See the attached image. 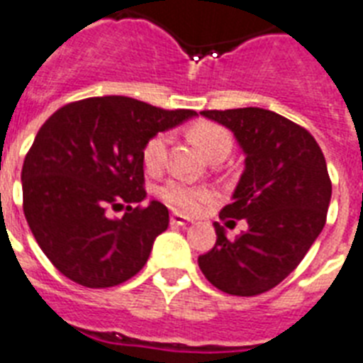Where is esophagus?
Wrapping results in <instances>:
<instances>
[{
  "mask_svg": "<svg viewBox=\"0 0 363 363\" xmlns=\"http://www.w3.org/2000/svg\"><path fill=\"white\" fill-rule=\"evenodd\" d=\"M191 220L186 216H182V214H179V212H173L172 214V223L173 225H184V223H190Z\"/></svg>",
  "mask_w": 363,
  "mask_h": 363,
  "instance_id": "esophagus-1",
  "label": "esophagus"
}]
</instances>
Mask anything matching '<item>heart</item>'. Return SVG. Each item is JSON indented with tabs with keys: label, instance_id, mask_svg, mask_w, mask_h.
I'll list each match as a JSON object with an SVG mask.
<instances>
[{
	"label": "heart",
	"instance_id": "1",
	"mask_svg": "<svg viewBox=\"0 0 363 363\" xmlns=\"http://www.w3.org/2000/svg\"><path fill=\"white\" fill-rule=\"evenodd\" d=\"M190 138L207 158L212 152L231 151V135L223 126L216 125V123H205V121L197 123L191 126ZM167 143H169V135L166 132H158L147 140V143L143 145V152H141L147 172L155 173L164 166ZM160 196L169 205L186 212H199L212 199V194L207 188L190 186L182 181H169L167 184H164L160 188Z\"/></svg>",
	"mask_w": 363,
	"mask_h": 363
}]
</instances>
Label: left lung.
<instances>
[{
    "label": "left lung",
    "instance_id": "1",
    "mask_svg": "<svg viewBox=\"0 0 363 363\" xmlns=\"http://www.w3.org/2000/svg\"><path fill=\"white\" fill-rule=\"evenodd\" d=\"M201 115L229 128L242 149L244 172L220 218L246 220L248 229L228 238L216 222V244L197 263L223 293H267L298 267L325 228L332 197L325 155L306 128L270 110Z\"/></svg>",
    "mask_w": 363,
    "mask_h": 363
}]
</instances>
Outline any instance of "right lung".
Here are the masks:
<instances>
[{"label": "right lung", "mask_w": 363, "mask_h": 363, "mask_svg": "<svg viewBox=\"0 0 363 363\" xmlns=\"http://www.w3.org/2000/svg\"><path fill=\"white\" fill-rule=\"evenodd\" d=\"M196 115L93 96L59 108L40 126L22 167L23 214L59 272L104 289L145 267L169 212L160 201L140 205L147 197L143 145ZM123 208L121 218L111 214Z\"/></svg>", "instance_id": "obj_1"}]
</instances>
